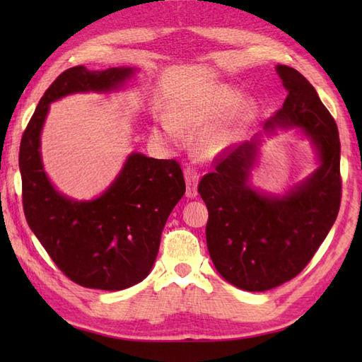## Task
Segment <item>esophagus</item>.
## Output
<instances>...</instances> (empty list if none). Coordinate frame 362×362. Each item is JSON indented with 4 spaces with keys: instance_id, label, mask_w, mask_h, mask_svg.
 I'll return each mask as SVG.
<instances>
[{
    "instance_id": "34e87169",
    "label": "esophagus",
    "mask_w": 362,
    "mask_h": 362,
    "mask_svg": "<svg viewBox=\"0 0 362 362\" xmlns=\"http://www.w3.org/2000/svg\"><path fill=\"white\" fill-rule=\"evenodd\" d=\"M183 175H185L187 182V197H196L197 196V183H199V173L193 168L183 169Z\"/></svg>"
}]
</instances>
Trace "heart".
<instances>
[{
  "mask_svg": "<svg viewBox=\"0 0 362 362\" xmlns=\"http://www.w3.org/2000/svg\"><path fill=\"white\" fill-rule=\"evenodd\" d=\"M241 99V90L230 86H219L206 95L193 99V101H187L174 107L169 118L161 119L158 127L153 129V135L161 141L174 143L180 138V129L202 127L214 119H219L235 110ZM244 110L245 113H250L252 107L245 105ZM233 138L235 132L230 126H213L202 134L201 149L206 156H218L228 148Z\"/></svg>",
  "mask_w": 362,
  "mask_h": 362,
  "instance_id": "obj_1",
  "label": "heart"
}]
</instances>
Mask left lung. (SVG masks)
<instances>
[{
  "mask_svg": "<svg viewBox=\"0 0 362 362\" xmlns=\"http://www.w3.org/2000/svg\"><path fill=\"white\" fill-rule=\"evenodd\" d=\"M288 96L266 121L264 134L300 129L319 156V168L281 196L253 188L249 179L261 134L222 152L216 171L202 177L209 209L206 247L216 271L233 286L261 292L303 271L333 227L341 206V143L332 115L297 70L276 65Z\"/></svg>",
  "mask_w": 362,
  "mask_h": 362,
  "instance_id": "8db88e82",
  "label": "left lung"
}]
</instances>
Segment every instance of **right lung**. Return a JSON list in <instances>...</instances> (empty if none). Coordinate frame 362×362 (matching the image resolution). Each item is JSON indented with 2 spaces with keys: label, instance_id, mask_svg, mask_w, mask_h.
Masks as SVG:
<instances>
[{
  "label": "right lung",
  "instance_id": "obj_1",
  "mask_svg": "<svg viewBox=\"0 0 362 362\" xmlns=\"http://www.w3.org/2000/svg\"><path fill=\"white\" fill-rule=\"evenodd\" d=\"M118 66L90 71L73 66L45 91L23 134L20 173L28 224L68 279L83 288L121 291L149 275L163 227L185 194L175 160L132 152L112 185L93 201H74L46 175L40 135L49 104L73 93H110L135 74Z\"/></svg>",
  "mask_w": 362,
  "mask_h": 362
}]
</instances>
